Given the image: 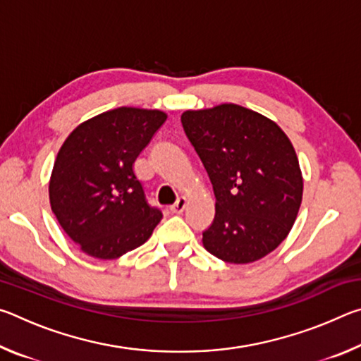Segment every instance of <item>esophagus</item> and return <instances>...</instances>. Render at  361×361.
Masks as SVG:
<instances>
[{
  "label": "esophagus",
  "instance_id": "34e87169",
  "mask_svg": "<svg viewBox=\"0 0 361 361\" xmlns=\"http://www.w3.org/2000/svg\"><path fill=\"white\" fill-rule=\"evenodd\" d=\"M185 209H186V199H178V200H176V204L170 207V212L176 213V215H180V213L185 212Z\"/></svg>",
  "mask_w": 361,
  "mask_h": 361
}]
</instances>
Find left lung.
<instances>
[{
  "mask_svg": "<svg viewBox=\"0 0 361 361\" xmlns=\"http://www.w3.org/2000/svg\"><path fill=\"white\" fill-rule=\"evenodd\" d=\"M181 124L216 197L205 250L231 264L264 258L286 239L302 200L290 138L266 116L234 103L188 109Z\"/></svg>",
  "mask_w": 361,
  "mask_h": 361,
  "instance_id": "1",
  "label": "left lung"
}]
</instances>
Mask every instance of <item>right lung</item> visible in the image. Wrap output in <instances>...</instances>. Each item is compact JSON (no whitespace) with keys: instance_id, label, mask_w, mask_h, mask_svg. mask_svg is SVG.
Returning a JSON list of instances; mask_svg holds the SVG:
<instances>
[{"instance_id":"obj_1","label":"right lung","mask_w":361,"mask_h":361,"mask_svg":"<svg viewBox=\"0 0 361 361\" xmlns=\"http://www.w3.org/2000/svg\"><path fill=\"white\" fill-rule=\"evenodd\" d=\"M166 119L159 109L114 108L81 122L59 149L51 209L85 255L119 258L143 245L162 219L146 202L133 162Z\"/></svg>"}]
</instances>
